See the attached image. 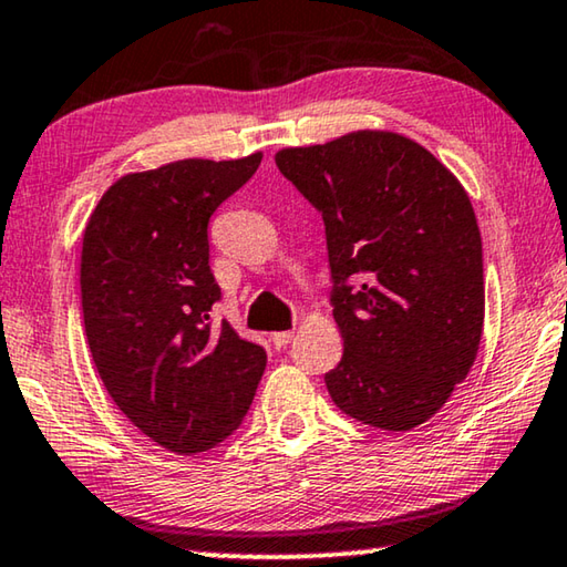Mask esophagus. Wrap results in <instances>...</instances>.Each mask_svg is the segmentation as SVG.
<instances>
[{
    "mask_svg": "<svg viewBox=\"0 0 567 567\" xmlns=\"http://www.w3.org/2000/svg\"><path fill=\"white\" fill-rule=\"evenodd\" d=\"M292 334L295 332H290V330H282V332H272V344L277 350H282V348H287V344H290V340H292Z\"/></svg>",
    "mask_w": 567,
    "mask_h": 567,
    "instance_id": "esophagus-1",
    "label": "esophagus"
}]
</instances>
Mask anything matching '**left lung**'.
<instances>
[{"label":"left lung","mask_w":567,"mask_h":567,"mask_svg":"<svg viewBox=\"0 0 567 567\" xmlns=\"http://www.w3.org/2000/svg\"><path fill=\"white\" fill-rule=\"evenodd\" d=\"M275 162L324 219L344 348L324 375L332 402L392 433L422 425L467 378L483 338V239L465 187L388 130L285 147Z\"/></svg>","instance_id":"1"}]
</instances>
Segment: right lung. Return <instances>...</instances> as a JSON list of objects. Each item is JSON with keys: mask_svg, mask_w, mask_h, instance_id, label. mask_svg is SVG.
<instances>
[{"mask_svg": "<svg viewBox=\"0 0 567 567\" xmlns=\"http://www.w3.org/2000/svg\"><path fill=\"white\" fill-rule=\"evenodd\" d=\"M243 159H177L112 182L82 237V315L92 360L134 427L177 455L215 447L243 425L267 354L227 322L207 225L255 175Z\"/></svg>", "mask_w": 567, "mask_h": 567, "instance_id": "right-lung-1", "label": "right lung"}]
</instances>
